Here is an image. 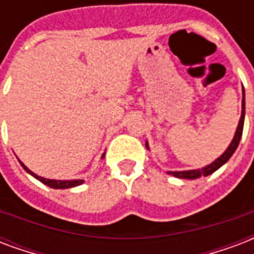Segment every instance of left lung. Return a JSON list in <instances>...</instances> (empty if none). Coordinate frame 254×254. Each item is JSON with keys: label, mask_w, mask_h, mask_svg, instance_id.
<instances>
[{"label": "left lung", "mask_w": 254, "mask_h": 254, "mask_svg": "<svg viewBox=\"0 0 254 254\" xmlns=\"http://www.w3.org/2000/svg\"><path fill=\"white\" fill-rule=\"evenodd\" d=\"M243 106H241V118H240V122H238L237 129L234 132V136L232 139V142L228 146V148L225 150V152H222V155H220L214 162H211L210 165L205 166L202 169H195V170H185V171H167V174L173 175L175 178L179 179H197L199 177H207V175L213 174L214 171H217L220 169L221 166H224L226 162L232 158V155L234 154V151L237 150L238 144H240V140H241V136H243V129H244V120H245V93L243 91ZM146 147L147 150H150L148 147V142H146Z\"/></svg>", "instance_id": "left-lung-1"}]
</instances>
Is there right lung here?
Masks as SVG:
<instances>
[{"mask_svg":"<svg viewBox=\"0 0 254 254\" xmlns=\"http://www.w3.org/2000/svg\"><path fill=\"white\" fill-rule=\"evenodd\" d=\"M104 155H106V152L103 154L102 158H104ZM18 162H20V165L22 166V169L28 173V174H30L32 177H34L36 179H39L40 182H43L44 185H47V186H49V188L52 189H70V188H76V186H79V185H81L84 182L83 179H63V181H60V179H48V178H44V177H40V175L34 174L33 171L29 170L28 167H26L22 162L18 159Z\"/></svg>","mask_w":254,"mask_h":254,"instance_id":"add662e5","label":"right lung"}]
</instances>
